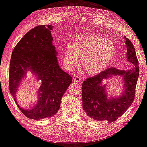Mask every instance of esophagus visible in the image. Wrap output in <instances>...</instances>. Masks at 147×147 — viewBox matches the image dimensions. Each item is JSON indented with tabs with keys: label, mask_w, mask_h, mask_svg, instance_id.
<instances>
[{
	"label": "esophagus",
	"mask_w": 147,
	"mask_h": 147,
	"mask_svg": "<svg viewBox=\"0 0 147 147\" xmlns=\"http://www.w3.org/2000/svg\"><path fill=\"white\" fill-rule=\"evenodd\" d=\"M82 80V77H80V76H75V77H74V82H77V83H79V82H81Z\"/></svg>",
	"instance_id": "34e87169"
}]
</instances>
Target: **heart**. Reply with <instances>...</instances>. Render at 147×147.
I'll list each match as a JSON object with an SVG mask.
<instances>
[{
    "label": "heart",
    "mask_w": 147,
    "mask_h": 147,
    "mask_svg": "<svg viewBox=\"0 0 147 147\" xmlns=\"http://www.w3.org/2000/svg\"><path fill=\"white\" fill-rule=\"evenodd\" d=\"M116 48L112 41L97 35H83L72 41L64 52L63 61L68 68L81 57V65L90 75L101 73L115 57Z\"/></svg>",
    "instance_id": "1"
}]
</instances>
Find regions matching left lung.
Segmentation results:
<instances>
[{
	"instance_id": "1",
	"label": "left lung",
	"mask_w": 147,
	"mask_h": 147,
	"mask_svg": "<svg viewBox=\"0 0 147 147\" xmlns=\"http://www.w3.org/2000/svg\"><path fill=\"white\" fill-rule=\"evenodd\" d=\"M125 37L127 58L134 67L128 71L110 67L94 77L88 78L82 85L83 110L96 120L116 121L131 105L135 96V89L139 75V67L135 49L131 41ZM120 75L124 80L125 91L116 98H108L106 85L102 82L110 77Z\"/></svg>"
}]
</instances>
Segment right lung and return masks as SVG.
<instances>
[{
  "mask_svg": "<svg viewBox=\"0 0 147 147\" xmlns=\"http://www.w3.org/2000/svg\"><path fill=\"white\" fill-rule=\"evenodd\" d=\"M51 25H39L25 34L14 48L9 68V90L25 116L34 120L51 118L59 109L61 99L71 84L72 78L60 68L52 44ZM28 70L42 82L38 103L31 109L18 105L15 94Z\"/></svg>",
  "mask_w": 147,
  "mask_h": 147,
  "instance_id": "obj_1",
  "label": "right lung"
}]
</instances>
